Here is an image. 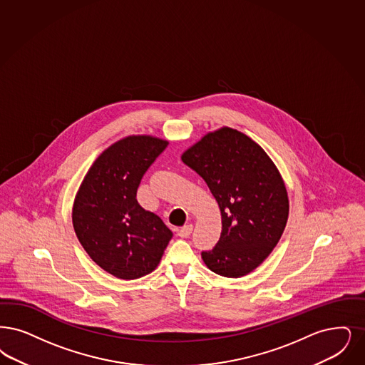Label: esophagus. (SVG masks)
I'll return each mask as SVG.
<instances>
[{"label": "esophagus", "mask_w": 365, "mask_h": 365, "mask_svg": "<svg viewBox=\"0 0 365 365\" xmlns=\"http://www.w3.org/2000/svg\"><path fill=\"white\" fill-rule=\"evenodd\" d=\"M191 232H192V225H191V224H186V225H183V227L178 231V235H179L180 237H187Z\"/></svg>", "instance_id": "obj_1"}]
</instances>
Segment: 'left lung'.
<instances>
[{"mask_svg":"<svg viewBox=\"0 0 365 365\" xmlns=\"http://www.w3.org/2000/svg\"><path fill=\"white\" fill-rule=\"evenodd\" d=\"M182 160L204 178L221 213L220 240L202 252L205 264L222 277L251 273L277 246L288 221V191L276 164L228 126L206 133Z\"/></svg>","mask_w":365,"mask_h":365,"instance_id":"1","label":"left lung"}]
</instances>
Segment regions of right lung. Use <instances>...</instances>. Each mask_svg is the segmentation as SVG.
Here are the masks:
<instances>
[{"label":"right lung","instance_id":"right-lung-1","mask_svg":"<svg viewBox=\"0 0 365 365\" xmlns=\"http://www.w3.org/2000/svg\"><path fill=\"white\" fill-rule=\"evenodd\" d=\"M167 140L138 134L104 149L74 197L72 221L78 242L104 272L122 279L152 273L173 232L137 202V189Z\"/></svg>","mask_w":365,"mask_h":365}]
</instances>
